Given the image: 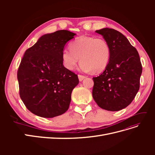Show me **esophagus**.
Masks as SVG:
<instances>
[{
  "label": "esophagus",
  "instance_id": "1",
  "mask_svg": "<svg viewBox=\"0 0 155 155\" xmlns=\"http://www.w3.org/2000/svg\"><path fill=\"white\" fill-rule=\"evenodd\" d=\"M85 78H86L85 76H82V75H78V78H79V81H82Z\"/></svg>",
  "mask_w": 155,
  "mask_h": 155
}]
</instances>
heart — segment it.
Returning a JSON list of instances; mask_svg holds the SVG:
<instances>
[{
  "mask_svg": "<svg viewBox=\"0 0 155 155\" xmlns=\"http://www.w3.org/2000/svg\"><path fill=\"white\" fill-rule=\"evenodd\" d=\"M110 57V46L102 38L82 36L74 41L70 48L62 51L64 67L72 70L81 59L80 68L84 72H100L109 64Z\"/></svg>",
  "mask_w": 155,
  "mask_h": 155,
  "instance_id": "1",
  "label": "heart"
}]
</instances>
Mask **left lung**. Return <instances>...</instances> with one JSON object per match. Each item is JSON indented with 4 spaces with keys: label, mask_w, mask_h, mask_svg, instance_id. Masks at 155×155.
<instances>
[{
    "label": "left lung",
    "mask_w": 155,
    "mask_h": 155,
    "mask_svg": "<svg viewBox=\"0 0 155 155\" xmlns=\"http://www.w3.org/2000/svg\"><path fill=\"white\" fill-rule=\"evenodd\" d=\"M96 32L109 44L110 57L103 73L92 78V97L101 109L118 111L132 102L140 88L142 72L140 56L120 31L105 28Z\"/></svg>",
    "instance_id": "left-lung-1"
}]
</instances>
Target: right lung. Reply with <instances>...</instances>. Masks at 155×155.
Returning a JSON list of instances; mask_svg holds the SVG:
<instances>
[{
  "label": "right lung",
  "mask_w": 155,
  "mask_h": 155,
  "mask_svg": "<svg viewBox=\"0 0 155 155\" xmlns=\"http://www.w3.org/2000/svg\"><path fill=\"white\" fill-rule=\"evenodd\" d=\"M76 35L64 30L45 34L25 51L17 79L20 97L33 114L49 118L68 109L79 79L63 66L62 51Z\"/></svg>",
  "instance_id": "obj_1"
}]
</instances>
